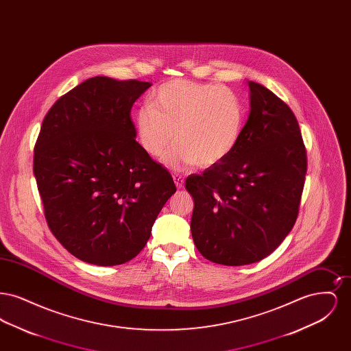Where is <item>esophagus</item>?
Listing matches in <instances>:
<instances>
[{
  "label": "esophagus",
  "mask_w": 351,
  "mask_h": 351,
  "mask_svg": "<svg viewBox=\"0 0 351 351\" xmlns=\"http://www.w3.org/2000/svg\"><path fill=\"white\" fill-rule=\"evenodd\" d=\"M173 182L176 184V186H178V189H183L184 188V178L182 175H179V173H173Z\"/></svg>",
  "instance_id": "obj_1"
}]
</instances>
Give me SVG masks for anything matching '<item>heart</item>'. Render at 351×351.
<instances>
[{"label":"heart","instance_id":"heart-1","mask_svg":"<svg viewBox=\"0 0 351 351\" xmlns=\"http://www.w3.org/2000/svg\"><path fill=\"white\" fill-rule=\"evenodd\" d=\"M243 125L245 108L233 90L182 79L162 84L135 116L138 141L152 158L178 142L165 158L175 169L217 166L235 150Z\"/></svg>","mask_w":351,"mask_h":351}]
</instances>
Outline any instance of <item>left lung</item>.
<instances>
[{
    "mask_svg": "<svg viewBox=\"0 0 351 351\" xmlns=\"http://www.w3.org/2000/svg\"><path fill=\"white\" fill-rule=\"evenodd\" d=\"M250 114L235 150L189 175L193 242L208 261L243 266L262 261L292 230L306 173V150L291 108L247 82Z\"/></svg>",
    "mask_w": 351,
    "mask_h": 351,
    "instance_id": "1",
    "label": "left lung"
}]
</instances>
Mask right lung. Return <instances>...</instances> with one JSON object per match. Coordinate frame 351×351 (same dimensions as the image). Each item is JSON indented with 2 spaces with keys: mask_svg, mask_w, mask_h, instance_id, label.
<instances>
[{
  "mask_svg": "<svg viewBox=\"0 0 351 351\" xmlns=\"http://www.w3.org/2000/svg\"><path fill=\"white\" fill-rule=\"evenodd\" d=\"M152 84L96 76L56 101L34 149V175L47 225L77 259L132 261L176 192L171 173L135 141L130 116Z\"/></svg>",
  "mask_w": 351,
  "mask_h": 351,
  "instance_id": "right-lung-1",
  "label": "right lung"
}]
</instances>
